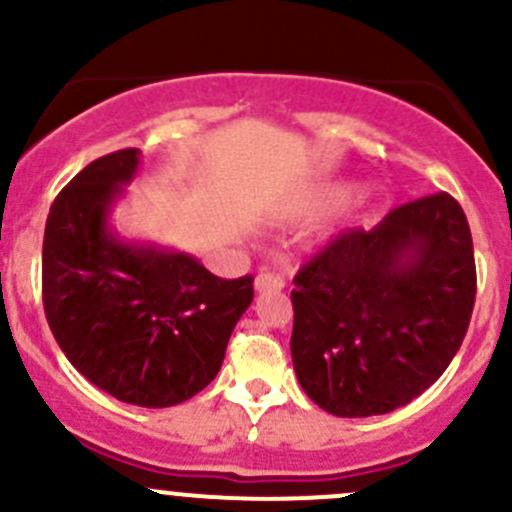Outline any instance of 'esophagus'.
I'll list each match as a JSON object with an SVG mask.
<instances>
[{
    "label": "esophagus",
    "instance_id": "34e87169",
    "mask_svg": "<svg viewBox=\"0 0 512 512\" xmlns=\"http://www.w3.org/2000/svg\"><path fill=\"white\" fill-rule=\"evenodd\" d=\"M282 287H285V280H282L280 275H275V272H260V275L255 277V292L260 294L280 292Z\"/></svg>",
    "mask_w": 512,
    "mask_h": 512
}]
</instances>
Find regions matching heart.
<instances>
[{"label":"heart","mask_w":512,"mask_h":512,"mask_svg":"<svg viewBox=\"0 0 512 512\" xmlns=\"http://www.w3.org/2000/svg\"><path fill=\"white\" fill-rule=\"evenodd\" d=\"M354 193V185L349 183H339V185H324V188H317L312 195L302 200L297 205L299 213H324L329 210L332 205H337L339 200L349 198Z\"/></svg>","instance_id":"1"}]
</instances>
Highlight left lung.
<instances>
[{"instance_id": "obj_1", "label": "left lung", "mask_w": 512, "mask_h": 512, "mask_svg": "<svg viewBox=\"0 0 512 512\" xmlns=\"http://www.w3.org/2000/svg\"><path fill=\"white\" fill-rule=\"evenodd\" d=\"M476 302L466 213L448 193L342 232L294 277L292 361L334 416H381L421 396L461 349Z\"/></svg>"}]
</instances>
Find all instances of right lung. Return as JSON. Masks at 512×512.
I'll return each mask as SVG.
<instances>
[{
    "label": "right lung",
    "mask_w": 512,
    "mask_h": 512,
    "mask_svg": "<svg viewBox=\"0 0 512 512\" xmlns=\"http://www.w3.org/2000/svg\"><path fill=\"white\" fill-rule=\"evenodd\" d=\"M138 165V148L108 153L56 195L41 292L56 344L79 374L118 401L165 409L218 376L255 292L250 275L223 280L188 252L113 230V205Z\"/></svg>",
    "instance_id": "1"
}]
</instances>
